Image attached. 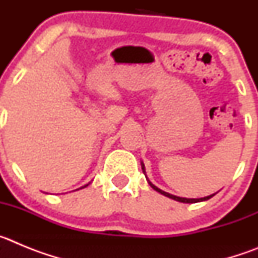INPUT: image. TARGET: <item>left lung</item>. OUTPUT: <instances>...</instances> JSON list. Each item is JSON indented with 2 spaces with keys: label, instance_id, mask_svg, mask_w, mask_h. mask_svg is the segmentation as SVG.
<instances>
[{
  "label": "left lung",
  "instance_id": "1",
  "mask_svg": "<svg viewBox=\"0 0 258 258\" xmlns=\"http://www.w3.org/2000/svg\"><path fill=\"white\" fill-rule=\"evenodd\" d=\"M142 170H143V173H145V165H143V163H142ZM149 183H150V186H151V187L154 188V190L157 191V192L163 194V195H165V197L170 198V199H173V200H177V202H181V203H198V202H203V200L211 199V198L214 195V194H213V195H209V197H206V198H200V199H187V198H179V197H175V195H172V194L165 192V191L160 190V188H157L156 186H155V184L151 183V182H149Z\"/></svg>",
  "mask_w": 258,
  "mask_h": 258
}]
</instances>
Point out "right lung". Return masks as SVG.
Segmentation results:
<instances>
[{"label": "right lung", "instance_id": "right-lung-1", "mask_svg": "<svg viewBox=\"0 0 258 258\" xmlns=\"http://www.w3.org/2000/svg\"><path fill=\"white\" fill-rule=\"evenodd\" d=\"M86 186H88V184H86ZM86 186H84V187H86Z\"/></svg>", "mask_w": 258, "mask_h": 258}]
</instances>
